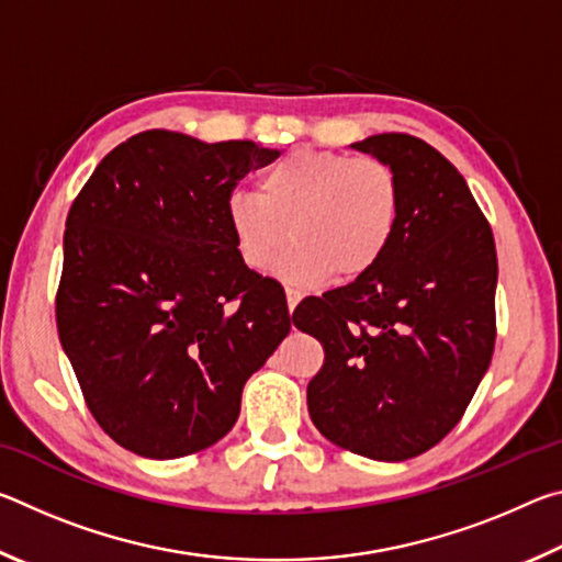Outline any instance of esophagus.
Returning <instances> with one entry per match:
<instances>
[{
	"label": "esophagus",
	"instance_id": "1",
	"mask_svg": "<svg viewBox=\"0 0 562 562\" xmlns=\"http://www.w3.org/2000/svg\"><path fill=\"white\" fill-rule=\"evenodd\" d=\"M284 294H288V307H290V312H292L294 307H297V302H300V292L288 288V290H284Z\"/></svg>",
	"mask_w": 562,
	"mask_h": 562
}]
</instances>
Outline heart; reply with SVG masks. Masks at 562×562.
Wrapping results in <instances>:
<instances>
[{
  "instance_id": "obj_1",
  "label": "heart",
  "mask_w": 562,
  "mask_h": 562,
  "mask_svg": "<svg viewBox=\"0 0 562 562\" xmlns=\"http://www.w3.org/2000/svg\"><path fill=\"white\" fill-rule=\"evenodd\" d=\"M402 186L379 158L335 150H292L258 178V193L235 190L225 225L245 268L265 270L288 237L274 274L294 288L357 280L374 270L394 243Z\"/></svg>"
}]
</instances>
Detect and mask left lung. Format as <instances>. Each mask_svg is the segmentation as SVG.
Masks as SVG:
<instances>
[{
    "label": "left lung",
    "mask_w": 562,
    "mask_h": 562,
    "mask_svg": "<svg viewBox=\"0 0 562 562\" xmlns=\"http://www.w3.org/2000/svg\"><path fill=\"white\" fill-rule=\"evenodd\" d=\"M351 148L394 170L402 217L374 270L292 312L325 347L307 386L319 434L374 461H406L449 434L496 345V243L463 176L426 140L379 133Z\"/></svg>",
    "instance_id": "8db88e82"
}]
</instances>
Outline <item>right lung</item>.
I'll return each instance as SVG.
<instances>
[{"instance_id":"right-lung-1","label":"right lung","mask_w":562,"mask_h":562,"mask_svg":"<svg viewBox=\"0 0 562 562\" xmlns=\"http://www.w3.org/2000/svg\"><path fill=\"white\" fill-rule=\"evenodd\" d=\"M278 156L144 131L76 195L56 327L89 412L123 449L164 461L221 441L288 337L282 288L245 268L225 225L237 180Z\"/></svg>"}]
</instances>
